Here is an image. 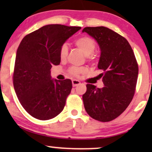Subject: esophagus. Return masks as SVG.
I'll return each instance as SVG.
<instances>
[{
    "label": "esophagus",
    "instance_id": "1",
    "mask_svg": "<svg viewBox=\"0 0 152 152\" xmlns=\"http://www.w3.org/2000/svg\"><path fill=\"white\" fill-rule=\"evenodd\" d=\"M79 84H81V82L78 81V80H76V79L72 80V85L74 87L77 86L78 85H79Z\"/></svg>",
    "mask_w": 152,
    "mask_h": 152
}]
</instances>
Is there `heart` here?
<instances>
[{"label": "heart", "mask_w": 152, "mask_h": 152, "mask_svg": "<svg viewBox=\"0 0 152 152\" xmlns=\"http://www.w3.org/2000/svg\"><path fill=\"white\" fill-rule=\"evenodd\" d=\"M75 45L83 52L86 56L91 58V55L93 53L96 48L95 41L88 36H82L77 38L75 41ZM68 53V48L66 44H64L61 47L60 49V57L62 60L66 58ZM86 69L84 67H72L70 69V73L75 76H78L81 74L86 73Z\"/></svg>", "instance_id": "heart-1"}]
</instances>
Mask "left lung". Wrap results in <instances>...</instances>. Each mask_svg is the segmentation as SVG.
Instances as JSON below:
<instances>
[{
  "mask_svg": "<svg viewBox=\"0 0 152 152\" xmlns=\"http://www.w3.org/2000/svg\"><path fill=\"white\" fill-rule=\"evenodd\" d=\"M86 32L94 38L101 50L98 69L102 71L104 86L86 85L83 95L87 114L97 121L106 122L121 115L133 99L137 85L138 64L127 40L104 26L86 27Z\"/></svg>",
  "mask_w": 152,
  "mask_h": 152,
  "instance_id": "obj_1",
  "label": "left lung"
}]
</instances>
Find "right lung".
I'll use <instances>...</instances> for the list:
<instances>
[{
	"instance_id": "obj_1",
	"label": "right lung",
	"mask_w": 152,
	"mask_h": 152,
	"mask_svg": "<svg viewBox=\"0 0 152 152\" xmlns=\"http://www.w3.org/2000/svg\"><path fill=\"white\" fill-rule=\"evenodd\" d=\"M81 27L50 24L26 35L15 56L13 86L19 102L33 117L48 120L58 115L71 93L70 79H53L50 69L61 62L60 49Z\"/></svg>"
}]
</instances>
